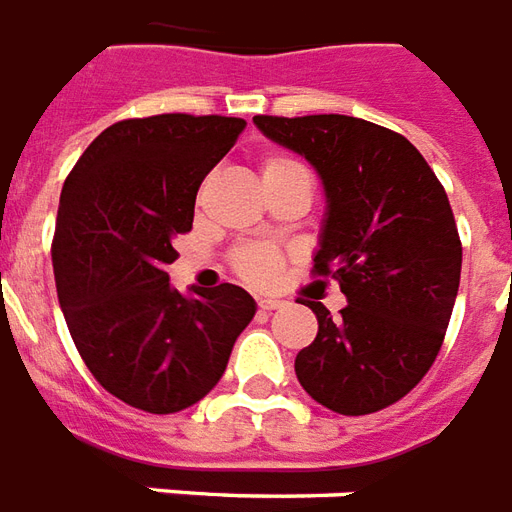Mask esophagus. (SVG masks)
<instances>
[{"mask_svg": "<svg viewBox=\"0 0 512 512\" xmlns=\"http://www.w3.org/2000/svg\"><path fill=\"white\" fill-rule=\"evenodd\" d=\"M283 300L278 297H259V308L261 311H275V308H281Z\"/></svg>", "mask_w": 512, "mask_h": 512, "instance_id": "34e87169", "label": "esophagus"}]
</instances>
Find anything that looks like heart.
<instances>
[{
  "label": "heart",
  "instance_id": "b5f03b06",
  "mask_svg": "<svg viewBox=\"0 0 512 512\" xmlns=\"http://www.w3.org/2000/svg\"><path fill=\"white\" fill-rule=\"evenodd\" d=\"M286 169H297V163L294 160L286 158H272L267 160V166H264V174L267 171H286ZM237 272H240L245 281L251 283H267L275 278V272H278V256L267 248H248V251H242L237 256Z\"/></svg>",
  "mask_w": 512,
  "mask_h": 512
}]
</instances>
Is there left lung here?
Here are the masks:
<instances>
[{
  "label": "left lung",
  "mask_w": 512,
  "mask_h": 512,
  "mask_svg": "<svg viewBox=\"0 0 512 512\" xmlns=\"http://www.w3.org/2000/svg\"><path fill=\"white\" fill-rule=\"evenodd\" d=\"M264 136L311 163L324 185L313 270L341 283L338 319L308 302L319 333L294 371L338 414L401 401L434 365L450 324L461 240L445 188L401 133L343 114L253 117Z\"/></svg>",
  "instance_id": "8db88e82"
}]
</instances>
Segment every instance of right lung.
Here are the masks:
<instances>
[{"label":"right lung","instance_id":"right-lung-1","mask_svg":"<svg viewBox=\"0 0 512 512\" xmlns=\"http://www.w3.org/2000/svg\"><path fill=\"white\" fill-rule=\"evenodd\" d=\"M242 130L215 114L125 119L89 144L59 196L51 259L67 330L92 376L144 412L201 401L256 313L234 283L179 294L166 272L201 179Z\"/></svg>","mask_w":512,"mask_h":512}]
</instances>
